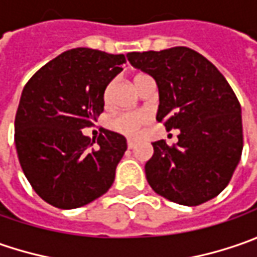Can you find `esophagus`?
<instances>
[{"mask_svg":"<svg viewBox=\"0 0 257 257\" xmlns=\"http://www.w3.org/2000/svg\"><path fill=\"white\" fill-rule=\"evenodd\" d=\"M134 146H136V142L128 139V140H127V147H128V149H134Z\"/></svg>","mask_w":257,"mask_h":257,"instance_id":"34e87169","label":"esophagus"}]
</instances>
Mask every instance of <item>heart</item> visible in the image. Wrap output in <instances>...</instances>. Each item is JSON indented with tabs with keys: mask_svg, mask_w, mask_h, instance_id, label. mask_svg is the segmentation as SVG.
<instances>
[{
	"mask_svg": "<svg viewBox=\"0 0 257 257\" xmlns=\"http://www.w3.org/2000/svg\"><path fill=\"white\" fill-rule=\"evenodd\" d=\"M108 94H110V88H107L104 93L105 100L108 98ZM147 121H149V114L144 111H124L114 115L110 120V127L123 136L136 137Z\"/></svg>",
	"mask_w": 257,
	"mask_h": 257,
	"instance_id": "heart-1",
	"label": "heart"
}]
</instances>
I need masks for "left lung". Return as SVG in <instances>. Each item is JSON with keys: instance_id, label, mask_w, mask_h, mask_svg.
<instances>
[{"instance_id": "1", "label": "left lung", "mask_w": 257, "mask_h": 257, "mask_svg": "<svg viewBox=\"0 0 257 257\" xmlns=\"http://www.w3.org/2000/svg\"><path fill=\"white\" fill-rule=\"evenodd\" d=\"M130 64L159 87L157 121L179 128L177 144L154 142L146 179L170 202L197 206L229 184L243 149L240 103L223 74L187 47L128 53Z\"/></svg>"}]
</instances>
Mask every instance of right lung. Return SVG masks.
Wrapping results in <instances>:
<instances>
[{"label": "right lung", "mask_w": 257, "mask_h": 257, "mask_svg": "<svg viewBox=\"0 0 257 257\" xmlns=\"http://www.w3.org/2000/svg\"><path fill=\"white\" fill-rule=\"evenodd\" d=\"M124 63L123 54L73 48L25 84L15 115L18 160L34 192L54 207H81L113 184L124 136L103 128L91 142L81 130L103 113L105 87Z\"/></svg>", "instance_id": "1"}]
</instances>
